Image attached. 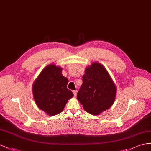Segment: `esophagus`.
Returning <instances> with one entry per match:
<instances>
[{
	"label": "esophagus",
	"mask_w": 151,
	"mask_h": 151,
	"mask_svg": "<svg viewBox=\"0 0 151 151\" xmlns=\"http://www.w3.org/2000/svg\"><path fill=\"white\" fill-rule=\"evenodd\" d=\"M73 95H74V96L76 97V95H77V93H78V90H73Z\"/></svg>",
	"instance_id": "obj_1"
}]
</instances>
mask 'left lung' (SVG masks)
Returning a JSON list of instances; mask_svg holds the SVG:
<instances>
[{
	"label": "left lung",
	"instance_id": "1",
	"mask_svg": "<svg viewBox=\"0 0 151 151\" xmlns=\"http://www.w3.org/2000/svg\"><path fill=\"white\" fill-rule=\"evenodd\" d=\"M116 87L104 66L94 62L85 69L77 98L85 111L99 115L114 103Z\"/></svg>",
	"mask_w": 151,
	"mask_h": 151
}]
</instances>
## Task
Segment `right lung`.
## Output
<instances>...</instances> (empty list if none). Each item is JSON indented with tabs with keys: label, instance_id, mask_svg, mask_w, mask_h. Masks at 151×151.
Returning a JSON list of instances; mask_svg holds the SVG:
<instances>
[{
	"label": "right lung",
	"instance_id": "1",
	"mask_svg": "<svg viewBox=\"0 0 151 151\" xmlns=\"http://www.w3.org/2000/svg\"><path fill=\"white\" fill-rule=\"evenodd\" d=\"M68 80L62 75V68L47 65L32 84V94L38 107L50 116L63 111L73 94L67 89Z\"/></svg>",
	"mask_w": 151,
	"mask_h": 151
}]
</instances>
